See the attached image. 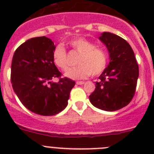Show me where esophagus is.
<instances>
[{"instance_id":"esophagus-1","label":"esophagus","mask_w":154,"mask_h":154,"mask_svg":"<svg viewBox=\"0 0 154 154\" xmlns=\"http://www.w3.org/2000/svg\"><path fill=\"white\" fill-rule=\"evenodd\" d=\"M77 85H83V84H84L85 83V82L84 81H77Z\"/></svg>"}]
</instances>
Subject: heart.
I'll return each mask as SVG.
<instances>
[{"mask_svg": "<svg viewBox=\"0 0 154 154\" xmlns=\"http://www.w3.org/2000/svg\"><path fill=\"white\" fill-rule=\"evenodd\" d=\"M68 44L75 51L80 53L77 60L76 67L68 68L64 76L71 80H81L86 78L90 74L98 75L101 74L106 67V53L103 49L96 48V45L86 38L80 37L69 41ZM53 61L60 69L67 67L66 51L63 45L56 46L53 51Z\"/></svg>", "mask_w": 154, "mask_h": 154, "instance_id": "b5f03b06", "label": "heart"}]
</instances>
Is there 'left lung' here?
<instances>
[{
	"mask_svg": "<svg viewBox=\"0 0 154 154\" xmlns=\"http://www.w3.org/2000/svg\"><path fill=\"white\" fill-rule=\"evenodd\" d=\"M99 39L108 49L109 63L95 83L89 100L100 109L116 111L129 104L134 96L139 66L133 49L122 37L103 32Z\"/></svg>",
	"mask_w": 154,
	"mask_h": 154,
	"instance_id": "1",
	"label": "left lung"
}]
</instances>
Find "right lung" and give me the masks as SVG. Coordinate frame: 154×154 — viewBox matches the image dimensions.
Masks as SVG:
<instances>
[{
    "instance_id": "obj_1",
    "label": "right lung",
    "mask_w": 154,
    "mask_h": 154,
    "mask_svg": "<svg viewBox=\"0 0 154 154\" xmlns=\"http://www.w3.org/2000/svg\"><path fill=\"white\" fill-rule=\"evenodd\" d=\"M56 48L51 38L35 37L27 40L15 51L11 66V83L20 101L29 111L44 116L57 115L68 105L70 91L75 85L61 77L53 61Z\"/></svg>"
}]
</instances>
